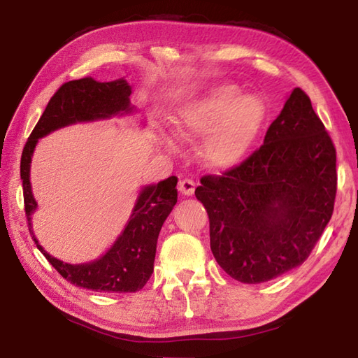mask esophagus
Listing matches in <instances>:
<instances>
[{
    "instance_id": "34e87169",
    "label": "esophagus",
    "mask_w": 358,
    "mask_h": 358,
    "mask_svg": "<svg viewBox=\"0 0 358 358\" xmlns=\"http://www.w3.org/2000/svg\"><path fill=\"white\" fill-rule=\"evenodd\" d=\"M194 188H196V184H194L193 179L185 178V179H182V180L179 182V192H180L182 194L192 196V194L194 193Z\"/></svg>"
}]
</instances>
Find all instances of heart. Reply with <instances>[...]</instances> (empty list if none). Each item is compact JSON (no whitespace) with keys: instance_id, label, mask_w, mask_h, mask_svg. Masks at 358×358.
Listing matches in <instances>:
<instances>
[{"instance_id":"heart-1","label":"heart","mask_w":358,"mask_h":358,"mask_svg":"<svg viewBox=\"0 0 358 358\" xmlns=\"http://www.w3.org/2000/svg\"><path fill=\"white\" fill-rule=\"evenodd\" d=\"M266 119V105L257 94H239L236 85H221L185 101L173 115V127L184 141L206 136L201 157L211 169L238 165L257 138ZM166 147L174 148L171 137Z\"/></svg>"}]
</instances>
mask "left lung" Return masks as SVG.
<instances>
[{
	"mask_svg": "<svg viewBox=\"0 0 358 358\" xmlns=\"http://www.w3.org/2000/svg\"><path fill=\"white\" fill-rule=\"evenodd\" d=\"M335 166L331 136L308 94L295 87L264 143L221 176H203L194 192L225 273L258 284L303 264L332 216Z\"/></svg>",
	"mask_w": 358,
	"mask_h": 358,
	"instance_id": "obj_1",
	"label": "left lung"
}]
</instances>
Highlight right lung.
Returning <instances> with one entry per match:
<instances>
[{"label": "right lung", "mask_w": 358, "mask_h": 358, "mask_svg": "<svg viewBox=\"0 0 358 358\" xmlns=\"http://www.w3.org/2000/svg\"><path fill=\"white\" fill-rule=\"evenodd\" d=\"M131 86L127 80L100 83L87 77L63 83L50 97L45 113L29 136L21 155L20 173L23 179L24 211L29 231L38 250L55 267L64 280L78 287L96 292H137L141 290L155 268L159 231L178 202V178L171 176L156 185L145 187L138 196L125 230L103 257L86 264H68L43 249L36 241L31 215L36 208L29 171L35 145L50 131L77 122L108 119L120 113H131Z\"/></svg>", "instance_id": "add662e5"}]
</instances>
